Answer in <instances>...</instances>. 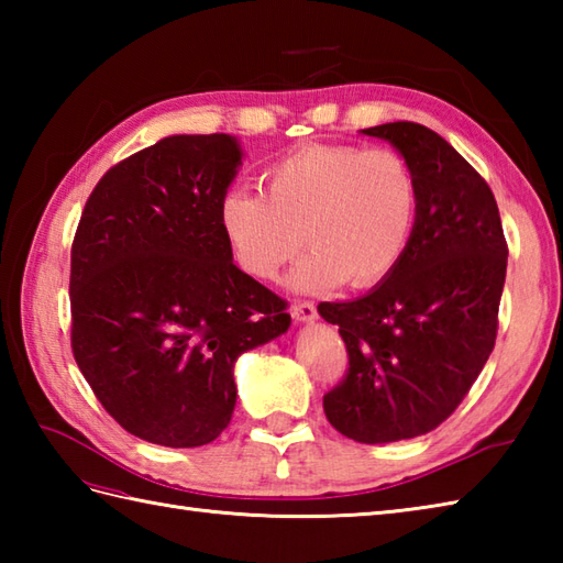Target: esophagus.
I'll list each match as a JSON object with an SVG mask.
<instances>
[{
  "instance_id": "1",
  "label": "esophagus",
  "mask_w": 563,
  "mask_h": 563,
  "mask_svg": "<svg viewBox=\"0 0 563 563\" xmlns=\"http://www.w3.org/2000/svg\"><path fill=\"white\" fill-rule=\"evenodd\" d=\"M290 314L295 321H314L317 319V307L312 302H295L290 307Z\"/></svg>"
}]
</instances>
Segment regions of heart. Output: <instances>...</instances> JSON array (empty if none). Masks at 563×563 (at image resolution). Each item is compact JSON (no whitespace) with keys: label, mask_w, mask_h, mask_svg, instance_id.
<instances>
[{"label":"heart","mask_w":563,"mask_h":563,"mask_svg":"<svg viewBox=\"0 0 563 563\" xmlns=\"http://www.w3.org/2000/svg\"><path fill=\"white\" fill-rule=\"evenodd\" d=\"M266 194L236 186L218 206L220 230L234 261L271 280L305 244L312 251L290 273L302 292L375 288L397 271L411 244L418 181L399 152L357 145H309L278 162Z\"/></svg>","instance_id":"1"}]
</instances>
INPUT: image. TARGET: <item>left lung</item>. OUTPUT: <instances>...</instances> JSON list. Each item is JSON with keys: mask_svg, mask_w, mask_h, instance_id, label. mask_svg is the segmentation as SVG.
<instances>
[{"mask_svg": "<svg viewBox=\"0 0 563 563\" xmlns=\"http://www.w3.org/2000/svg\"><path fill=\"white\" fill-rule=\"evenodd\" d=\"M411 164L418 214L387 280L353 302H321L349 351L324 413L355 442L426 435L457 409L494 351L508 246L492 188L426 125L361 130Z\"/></svg>", "mask_w": 563, "mask_h": 563, "instance_id": "8db88e82", "label": "left lung"}]
</instances>
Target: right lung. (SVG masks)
<instances>
[{
	"mask_svg": "<svg viewBox=\"0 0 563 563\" xmlns=\"http://www.w3.org/2000/svg\"><path fill=\"white\" fill-rule=\"evenodd\" d=\"M236 137L172 135L115 164L71 244V353L128 433L208 445L236 404L234 363L288 331L285 300L239 271L218 206Z\"/></svg>",
	"mask_w": 563,
	"mask_h": 563,
	"instance_id": "right-lung-1",
	"label": "right lung"
}]
</instances>
